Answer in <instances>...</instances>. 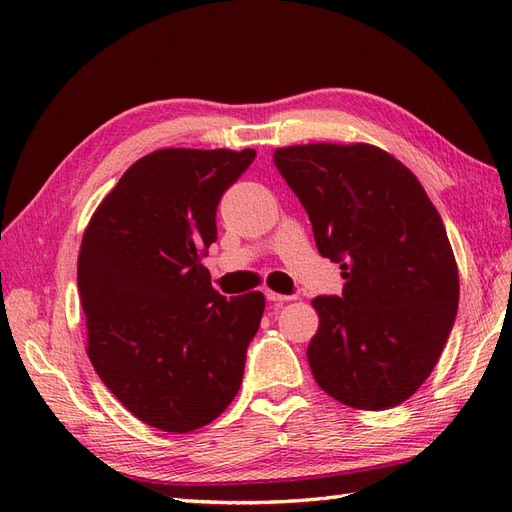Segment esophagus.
Instances as JSON below:
<instances>
[{"label":"esophagus","instance_id":"34e87169","mask_svg":"<svg viewBox=\"0 0 512 512\" xmlns=\"http://www.w3.org/2000/svg\"><path fill=\"white\" fill-rule=\"evenodd\" d=\"M265 294H267V301H271L273 305H282V303L292 301V297H288V294H280V292H273V290H265Z\"/></svg>","mask_w":512,"mask_h":512}]
</instances>
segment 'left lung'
I'll return each instance as SVG.
<instances>
[{"mask_svg": "<svg viewBox=\"0 0 512 512\" xmlns=\"http://www.w3.org/2000/svg\"><path fill=\"white\" fill-rule=\"evenodd\" d=\"M273 162L339 262L342 297H316L307 361L324 393L386 410L416 393L455 324L459 273L438 209L412 170L380 147L312 143Z\"/></svg>", "mask_w": 512, "mask_h": 512, "instance_id": "1", "label": "left lung"}]
</instances>
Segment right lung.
<instances>
[{
	"label": "right lung",
	"instance_id": "1",
	"mask_svg": "<svg viewBox=\"0 0 512 512\" xmlns=\"http://www.w3.org/2000/svg\"><path fill=\"white\" fill-rule=\"evenodd\" d=\"M254 149H158L134 162L85 228L79 292L87 354L138 421L188 433L239 393L265 297L226 299L200 262L222 194Z\"/></svg>",
	"mask_w": 512,
	"mask_h": 512
}]
</instances>
